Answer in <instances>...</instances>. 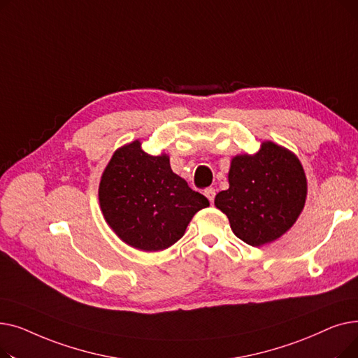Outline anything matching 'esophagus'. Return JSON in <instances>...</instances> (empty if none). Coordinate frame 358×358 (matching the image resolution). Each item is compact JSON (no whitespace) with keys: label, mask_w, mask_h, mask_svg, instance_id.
Wrapping results in <instances>:
<instances>
[{"label":"esophagus","mask_w":358,"mask_h":358,"mask_svg":"<svg viewBox=\"0 0 358 358\" xmlns=\"http://www.w3.org/2000/svg\"><path fill=\"white\" fill-rule=\"evenodd\" d=\"M204 196L208 197V200L210 201V203H213L215 201V196H216V192H215V189H208L204 192Z\"/></svg>","instance_id":"34e87169"}]
</instances>
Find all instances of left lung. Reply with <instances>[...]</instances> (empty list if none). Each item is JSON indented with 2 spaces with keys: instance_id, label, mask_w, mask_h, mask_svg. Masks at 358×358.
Here are the masks:
<instances>
[{
  "instance_id": "left-lung-1",
  "label": "left lung",
  "mask_w": 358,
  "mask_h": 358,
  "mask_svg": "<svg viewBox=\"0 0 358 358\" xmlns=\"http://www.w3.org/2000/svg\"><path fill=\"white\" fill-rule=\"evenodd\" d=\"M228 180L229 189L216 194L215 206L228 216L234 234L251 247L285 235L305 208L303 166L274 142H262L254 155L234 157Z\"/></svg>"
}]
</instances>
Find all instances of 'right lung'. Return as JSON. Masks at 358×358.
<instances>
[{
  "label": "right lung",
  "mask_w": 358,
  "mask_h": 358,
  "mask_svg": "<svg viewBox=\"0 0 358 358\" xmlns=\"http://www.w3.org/2000/svg\"><path fill=\"white\" fill-rule=\"evenodd\" d=\"M139 141L119 148L101 176L99 201L108 227L141 251H162L176 243L193 216L209 206L174 174L169 157L149 155Z\"/></svg>",
  "instance_id": "add662e5"
}]
</instances>
